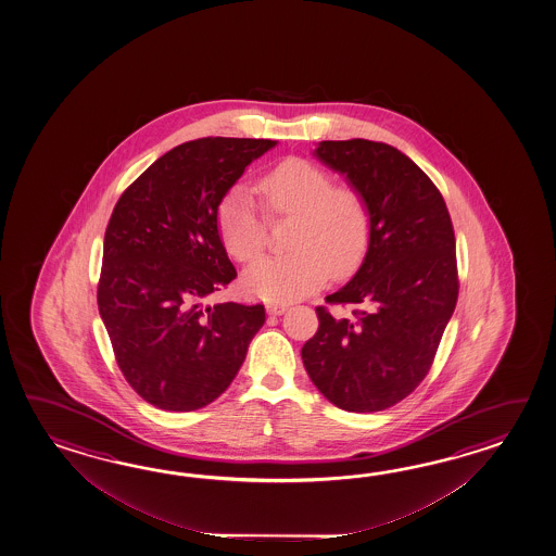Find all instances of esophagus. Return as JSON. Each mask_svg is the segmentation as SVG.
<instances>
[{
    "label": "esophagus",
    "instance_id": "obj_1",
    "mask_svg": "<svg viewBox=\"0 0 556 556\" xmlns=\"http://www.w3.org/2000/svg\"><path fill=\"white\" fill-rule=\"evenodd\" d=\"M266 309H268V314H270V316H280V314H283V312L288 309V306H286V304L273 302V304H268V306H266Z\"/></svg>",
    "mask_w": 556,
    "mask_h": 556
}]
</instances>
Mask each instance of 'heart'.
<instances>
[{
    "instance_id": "1",
    "label": "heart",
    "mask_w": 556,
    "mask_h": 556,
    "mask_svg": "<svg viewBox=\"0 0 556 556\" xmlns=\"http://www.w3.org/2000/svg\"><path fill=\"white\" fill-rule=\"evenodd\" d=\"M262 204L273 216L295 214L292 249L250 266L242 286L266 302H290L318 290L330 270L352 273L369 244L371 214L364 194L304 159H286L258 180ZM226 252L238 262L254 261L266 242V218L242 187L226 192L216 214Z\"/></svg>"
}]
</instances>
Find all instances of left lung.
Returning <instances> with one entry per match:
<instances>
[{"instance_id": "obj_1", "label": "left lung", "mask_w": 556, "mask_h": 556, "mask_svg": "<svg viewBox=\"0 0 556 556\" xmlns=\"http://www.w3.org/2000/svg\"><path fill=\"white\" fill-rule=\"evenodd\" d=\"M314 154L364 194L371 232L359 270L326 298L354 307L352 316L316 307L318 331L302 359L336 407L381 412L424 381L457 304L450 211L431 178L391 144L321 141Z\"/></svg>"}]
</instances>
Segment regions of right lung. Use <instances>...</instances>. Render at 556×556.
Wrapping results in <instances>:
<instances>
[{
	"instance_id": "right-lung-1",
	"label": "right lung",
	"mask_w": 556,
	"mask_h": 556,
	"mask_svg": "<svg viewBox=\"0 0 556 556\" xmlns=\"http://www.w3.org/2000/svg\"><path fill=\"white\" fill-rule=\"evenodd\" d=\"M276 141L206 137L156 159L106 225L99 314L130 388L165 412H194L237 378L266 321L262 304L208 306L237 278L218 206Z\"/></svg>"
}]
</instances>
